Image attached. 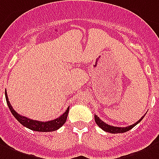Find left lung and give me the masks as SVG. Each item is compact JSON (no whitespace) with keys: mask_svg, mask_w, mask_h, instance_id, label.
Instances as JSON below:
<instances>
[{"mask_svg":"<svg viewBox=\"0 0 159 159\" xmlns=\"http://www.w3.org/2000/svg\"><path fill=\"white\" fill-rule=\"evenodd\" d=\"M144 116H145V115L142 116V118L140 119L138 121H136L135 124L131 125H129L127 127H117V126L109 125L106 124L105 122L102 121L100 119H99V117H98V116H96V115H94V120L95 122H96V124H97L102 130H103L104 131H106V132H109V133H124L125 131H128V130H130V129H132L135 125H136L138 124V123L142 120V119L144 118Z\"/></svg>","mask_w":159,"mask_h":159,"instance_id":"8db88e82","label":"left lung"}]
</instances>
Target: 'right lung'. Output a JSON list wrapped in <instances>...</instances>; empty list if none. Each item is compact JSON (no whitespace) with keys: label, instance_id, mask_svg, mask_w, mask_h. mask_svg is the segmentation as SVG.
Listing matches in <instances>:
<instances>
[{"label":"right lung","instance_id":"obj_1","mask_svg":"<svg viewBox=\"0 0 159 159\" xmlns=\"http://www.w3.org/2000/svg\"><path fill=\"white\" fill-rule=\"evenodd\" d=\"M5 95H6V100H7V105L10 109L11 112L13 115V116L15 118L17 119V121L21 123L23 125V126L29 128L32 130H35V131H42V132H49V131H54V130H58L59 128H61L65 124V122L68 116V112H69V107L67 108V109L65 111V113L63 115L56 118V120H50V121H39V120H31V119H29L25 117V116H23L19 115L18 113H17L14 109L12 108V106L11 105L10 102H9V99H8L7 93V92H5Z\"/></svg>","mask_w":159,"mask_h":159}]
</instances>
